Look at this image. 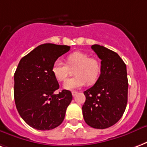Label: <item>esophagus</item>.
<instances>
[{
  "label": "esophagus",
  "mask_w": 147,
  "mask_h": 147,
  "mask_svg": "<svg viewBox=\"0 0 147 147\" xmlns=\"http://www.w3.org/2000/svg\"><path fill=\"white\" fill-rule=\"evenodd\" d=\"M77 93H78V92H76V91H72V92H71V94H72L73 96H76Z\"/></svg>",
  "instance_id": "1"
}]
</instances>
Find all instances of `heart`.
<instances>
[{
  "label": "heart",
  "instance_id": "1",
  "mask_svg": "<svg viewBox=\"0 0 147 147\" xmlns=\"http://www.w3.org/2000/svg\"><path fill=\"white\" fill-rule=\"evenodd\" d=\"M68 67H75V76L68 79L63 84V88L67 90H73L83 86L87 82L89 85L94 84L101 73V64L98 60L90 57L83 52L76 51L68 54L66 57ZM68 66L61 60L57 59L52 65L51 72L54 79L61 82L68 76Z\"/></svg>",
  "mask_w": 147,
  "mask_h": 147
}]
</instances>
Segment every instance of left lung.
I'll return each instance as SVG.
<instances>
[{
	"instance_id": "obj_1",
	"label": "left lung",
	"mask_w": 147,
	"mask_h": 147,
	"mask_svg": "<svg viewBox=\"0 0 147 147\" xmlns=\"http://www.w3.org/2000/svg\"><path fill=\"white\" fill-rule=\"evenodd\" d=\"M91 48L101 60V73L95 84L84 92L82 115L88 125L104 129L117 123L125 111L129 87L127 70L117 53L98 44Z\"/></svg>"
}]
</instances>
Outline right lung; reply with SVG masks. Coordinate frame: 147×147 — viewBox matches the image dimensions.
<instances>
[{
	"label": "right lung",
	"mask_w": 147,
	"mask_h": 147,
	"mask_svg": "<svg viewBox=\"0 0 147 147\" xmlns=\"http://www.w3.org/2000/svg\"><path fill=\"white\" fill-rule=\"evenodd\" d=\"M70 50L66 45L41 44L20 60L15 72L14 97L18 114L38 130H50L62 123L72 100L69 90L59 93L51 72L53 63Z\"/></svg>",
	"instance_id": "right-lung-1"
}]
</instances>
